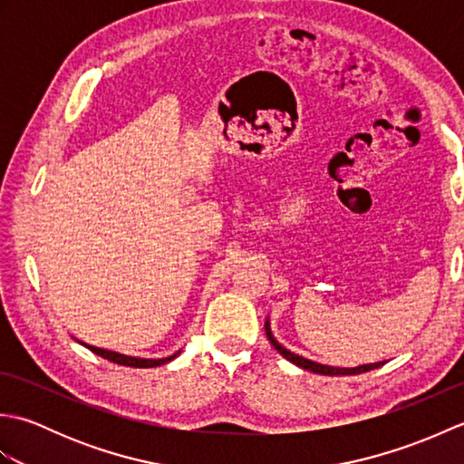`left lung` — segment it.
I'll use <instances>...</instances> for the list:
<instances>
[{
	"instance_id": "obj_1",
	"label": "left lung",
	"mask_w": 464,
	"mask_h": 464,
	"mask_svg": "<svg viewBox=\"0 0 464 464\" xmlns=\"http://www.w3.org/2000/svg\"><path fill=\"white\" fill-rule=\"evenodd\" d=\"M265 333H267V339L271 341V344L275 349H277L285 359L287 361H291L293 364H297V367H301V369H307V371H311V372H317V374H329V377H337V374H359V372H367V371H372V369H379L381 364H384V361L382 362H371V364H361V367H353V369H341V367H329V364H321V362H314V361H309V359H304V357H299V354H295V353H291L289 349H285L283 344L273 337V333H271V327H269V321H265Z\"/></svg>"
}]
</instances>
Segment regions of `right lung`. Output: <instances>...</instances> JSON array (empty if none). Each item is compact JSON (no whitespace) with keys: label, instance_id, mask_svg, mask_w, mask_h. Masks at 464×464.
Instances as JSON below:
<instances>
[{"label":"right lung","instance_id":"add662e5","mask_svg":"<svg viewBox=\"0 0 464 464\" xmlns=\"http://www.w3.org/2000/svg\"><path fill=\"white\" fill-rule=\"evenodd\" d=\"M75 341H77V339H75ZM77 343H82L83 347H87V349H90V351L95 353V354H100V357H103V359H107V361L117 362V364H123V367H135V369L160 367V364L169 362V361H173V359L177 357V354H179V353H175V354H171V357H163V359H141V357H130V354H121V353H115V351H107V349L93 347V344H87V343H83V341H77Z\"/></svg>","mask_w":464,"mask_h":464}]
</instances>
